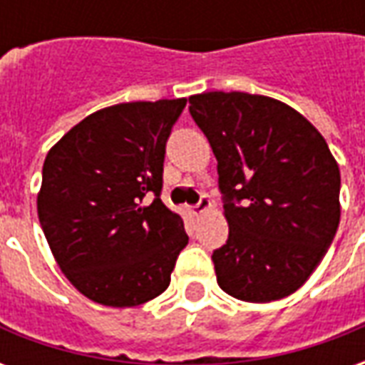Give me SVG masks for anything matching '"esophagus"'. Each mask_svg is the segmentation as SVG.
<instances>
[{
  "instance_id": "esophagus-1",
  "label": "esophagus",
  "mask_w": 365,
  "mask_h": 365,
  "mask_svg": "<svg viewBox=\"0 0 365 365\" xmlns=\"http://www.w3.org/2000/svg\"><path fill=\"white\" fill-rule=\"evenodd\" d=\"M209 209H211V201H209L205 195H201V199H199L197 205L191 207V213L201 215V213H205V211H209Z\"/></svg>"
}]
</instances>
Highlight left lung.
Listing matches in <instances>:
<instances>
[{"instance_id":"left-lung-1","label":"left lung","mask_w":365,"mask_h":365,"mask_svg":"<svg viewBox=\"0 0 365 365\" xmlns=\"http://www.w3.org/2000/svg\"><path fill=\"white\" fill-rule=\"evenodd\" d=\"M190 113L213 148L229 240L213 252L217 283L248 303L295 293L340 222V170L309 120L274 97L205 91Z\"/></svg>"}]
</instances>
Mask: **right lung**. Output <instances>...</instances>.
<instances>
[{
    "mask_svg": "<svg viewBox=\"0 0 365 365\" xmlns=\"http://www.w3.org/2000/svg\"><path fill=\"white\" fill-rule=\"evenodd\" d=\"M183 107L185 97L105 107L46 154L38 221L62 274L99 305L158 297L190 240L160 199L166 140Z\"/></svg>",
    "mask_w": 365,
    "mask_h": 365,
    "instance_id": "obj_1",
    "label": "right lung"
}]
</instances>
